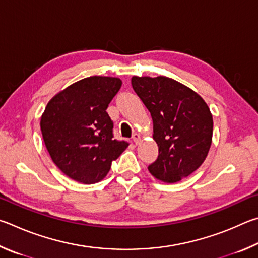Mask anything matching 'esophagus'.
Returning a JSON list of instances; mask_svg holds the SVG:
<instances>
[{"label": "esophagus", "instance_id": "esophagus-1", "mask_svg": "<svg viewBox=\"0 0 258 258\" xmlns=\"http://www.w3.org/2000/svg\"><path fill=\"white\" fill-rule=\"evenodd\" d=\"M133 141L137 145V144L139 143V141H141V135H139V134H134L133 135Z\"/></svg>", "mask_w": 258, "mask_h": 258}]
</instances>
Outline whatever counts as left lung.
Here are the masks:
<instances>
[{
	"instance_id": "obj_1",
	"label": "left lung",
	"mask_w": 258,
	"mask_h": 258,
	"mask_svg": "<svg viewBox=\"0 0 258 258\" xmlns=\"http://www.w3.org/2000/svg\"><path fill=\"white\" fill-rule=\"evenodd\" d=\"M132 85L151 112L159 146V156L148 170L166 183L187 178L210 151L213 119L209 106L194 90L164 76L133 77Z\"/></svg>"
}]
</instances>
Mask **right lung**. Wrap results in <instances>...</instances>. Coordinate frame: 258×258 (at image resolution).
Instances as JSON below:
<instances>
[{
  "instance_id": "right-lung-1",
  "label": "right lung",
  "mask_w": 258,
  "mask_h": 258,
  "mask_svg": "<svg viewBox=\"0 0 258 258\" xmlns=\"http://www.w3.org/2000/svg\"><path fill=\"white\" fill-rule=\"evenodd\" d=\"M121 85L113 77H88L55 95L45 108L40 120L45 146L57 168L76 181H101L129 145L114 139L106 112Z\"/></svg>"
}]
</instances>
